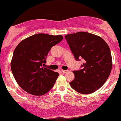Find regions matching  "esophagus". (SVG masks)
<instances>
[{
	"label": "esophagus",
	"mask_w": 121,
	"mask_h": 121,
	"mask_svg": "<svg viewBox=\"0 0 121 121\" xmlns=\"http://www.w3.org/2000/svg\"><path fill=\"white\" fill-rule=\"evenodd\" d=\"M61 72H62L63 73H66L68 72H69V70H61Z\"/></svg>",
	"instance_id": "esophagus-1"
}]
</instances>
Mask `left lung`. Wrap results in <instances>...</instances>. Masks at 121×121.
Masks as SVG:
<instances>
[{"label":"left lung","instance_id":"obj_1","mask_svg":"<svg viewBox=\"0 0 121 121\" xmlns=\"http://www.w3.org/2000/svg\"><path fill=\"white\" fill-rule=\"evenodd\" d=\"M76 60L82 58L83 69L73 70L75 79L69 83L82 94H90L100 88L108 78L112 59L108 45L100 36L79 32L65 36Z\"/></svg>","mask_w":121,"mask_h":121}]
</instances>
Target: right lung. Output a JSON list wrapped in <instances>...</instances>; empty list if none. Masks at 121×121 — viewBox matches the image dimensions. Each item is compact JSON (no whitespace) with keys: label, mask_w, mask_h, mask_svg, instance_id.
I'll return each instance as SVG.
<instances>
[{"label":"right lung","mask_w":121,"mask_h":121,"mask_svg":"<svg viewBox=\"0 0 121 121\" xmlns=\"http://www.w3.org/2000/svg\"><path fill=\"white\" fill-rule=\"evenodd\" d=\"M62 35L38 33L22 40L13 53L10 66L17 84L32 95L46 94L53 86L59 73L42 65L51 48L63 39Z\"/></svg>","instance_id":"right-lung-1"}]
</instances>
